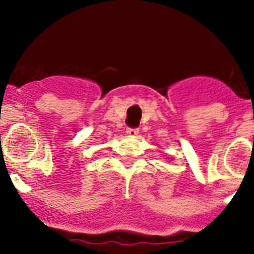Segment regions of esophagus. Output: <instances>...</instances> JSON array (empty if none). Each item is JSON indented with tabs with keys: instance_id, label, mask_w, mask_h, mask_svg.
Listing matches in <instances>:
<instances>
[{
	"instance_id": "obj_1",
	"label": "esophagus",
	"mask_w": 254,
	"mask_h": 254,
	"mask_svg": "<svg viewBox=\"0 0 254 254\" xmlns=\"http://www.w3.org/2000/svg\"><path fill=\"white\" fill-rule=\"evenodd\" d=\"M127 134L131 136V137H134L138 134V128H127Z\"/></svg>"
}]
</instances>
